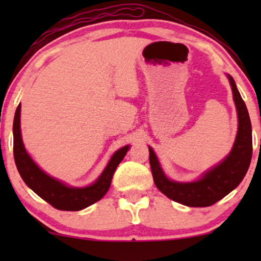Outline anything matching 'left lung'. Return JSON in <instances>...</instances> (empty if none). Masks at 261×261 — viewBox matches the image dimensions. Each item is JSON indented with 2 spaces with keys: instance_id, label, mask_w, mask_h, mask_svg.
<instances>
[{
  "instance_id": "left-lung-1",
  "label": "left lung",
  "mask_w": 261,
  "mask_h": 261,
  "mask_svg": "<svg viewBox=\"0 0 261 261\" xmlns=\"http://www.w3.org/2000/svg\"><path fill=\"white\" fill-rule=\"evenodd\" d=\"M227 79L229 81L236 104L238 130L232 149L220 163L202 173L196 180L175 181L166 175L154 151L148 146L149 164L155 187L170 200L181 205L190 207L214 205L238 187L249 168L253 153L250 118L234 80L229 74H227Z\"/></svg>"
}]
</instances>
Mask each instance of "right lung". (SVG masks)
I'll return each mask as SVG.
<instances>
[{"mask_svg": "<svg viewBox=\"0 0 261 261\" xmlns=\"http://www.w3.org/2000/svg\"><path fill=\"white\" fill-rule=\"evenodd\" d=\"M130 146L114 152L100 175L87 187H70L64 181L50 176L33 161L24 147L20 131V103L17 107L13 121V154L16 166L24 182L37 195L62 211H80L93 205L107 194L116 167L124 160Z\"/></svg>", "mask_w": 261, "mask_h": 261, "instance_id": "right-lung-1", "label": "right lung"}]
</instances>
